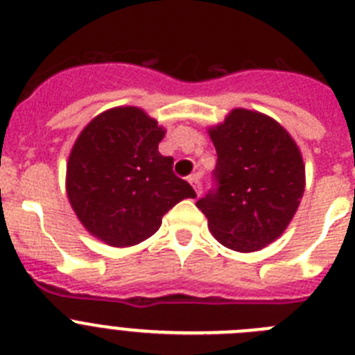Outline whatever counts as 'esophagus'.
Here are the masks:
<instances>
[{
    "label": "esophagus",
    "mask_w": 355,
    "mask_h": 355,
    "mask_svg": "<svg viewBox=\"0 0 355 355\" xmlns=\"http://www.w3.org/2000/svg\"><path fill=\"white\" fill-rule=\"evenodd\" d=\"M188 181H190V184L193 187V190H196L197 196H200V192H202V184H200V175L199 174H193L188 178Z\"/></svg>",
    "instance_id": "1"
}]
</instances>
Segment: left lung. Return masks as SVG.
<instances>
[{
  "label": "left lung",
  "mask_w": 355,
  "mask_h": 355,
  "mask_svg": "<svg viewBox=\"0 0 355 355\" xmlns=\"http://www.w3.org/2000/svg\"><path fill=\"white\" fill-rule=\"evenodd\" d=\"M216 149L215 188L197 208L227 249L254 252L283 234L306 187L302 155L277 121L236 108L209 130Z\"/></svg>",
  "instance_id": "1"
}]
</instances>
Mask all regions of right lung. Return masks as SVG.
Instances as JSON below:
<instances>
[{"label": "right lung", "mask_w": 355, "mask_h": 355, "mask_svg": "<svg viewBox=\"0 0 355 355\" xmlns=\"http://www.w3.org/2000/svg\"><path fill=\"white\" fill-rule=\"evenodd\" d=\"M165 130L135 106L103 112L87 124L67 162V197L92 236L112 247L147 240L162 216L193 188L159 155Z\"/></svg>", "instance_id": "add662e5"}]
</instances>
